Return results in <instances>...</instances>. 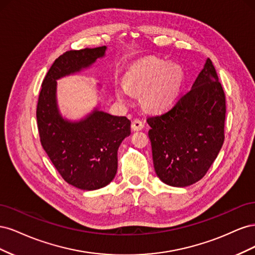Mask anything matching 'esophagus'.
<instances>
[{
  "label": "esophagus",
  "instance_id": "esophagus-1",
  "mask_svg": "<svg viewBox=\"0 0 255 255\" xmlns=\"http://www.w3.org/2000/svg\"><path fill=\"white\" fill-rule=\"evenodd\" d=\"M132 128L133 130H135V132H137V130H141L143 128V122L140 121L139 119H135L132 122Z\"/></svg>",
  "mask_w": 255,
  "mask_h": 255
}]
</instances>
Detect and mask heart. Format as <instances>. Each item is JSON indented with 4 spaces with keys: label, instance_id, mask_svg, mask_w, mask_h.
Returning <instances> with one entry per match:
<instances>
[{
    "label": "heart",
    "instance_id": "b5f03b06",
    "mask_svg": "<svg viewBox=\"0 0 255 255\" xmlns=\"http://www.w3.org/2000/svg\"><path fill=\"white\" fill-rule=\"evenodd\" d=\"M184 84V72L177 65L148 57L138 60L128 69L125 85L116 87L119 101L128 103V90L142 92L146 107L153 111H165L179 100Z\"/></svg>",
    "mask_w": 255,
    "mask_h": 255
}]
</instances>
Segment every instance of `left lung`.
Returning a JSON list of instances; mask_svg holds the SVG:
<instances>
[{"mask_svg": "<svg viewBox=\"0 0 255 255\" xmlns=\"http://www.w3.org/2000/svg\"><path fill=\"white\" fill-rule=\"evenodd\" d=\"M225 120V91L207 58L187 94L171 110L146 119L159 180L173 187L201 180L223 144Z\"/></svg>", "mask_w": 255, "mask_h": 255, "instance_id": "8db88e82", "label": "left lung"}]
</instances>
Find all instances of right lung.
Returning a JSON list of instances; mask_svg holds the SVG:
<instances>
[{
	"label": "right lung",
	"mask_w": 255,
	"mask_h": 255,
	"mask_svg": "<svg viewBox=\"0 0 255 255\" xmlns=\"http://www.w3.org/2000/svg\"><path fill=\"white\" fill-rule=\"evenodd\" d=\"M106 49L72 50L60 55L45 75L37 104L42 148L61 177L83 190L102 188L114 180L119 145L130 134V121L98 107L79 121L65 119L57 105L56 81L89 68Z\"/></svg>",
	"instance_id": "1"
}]
</instances>
